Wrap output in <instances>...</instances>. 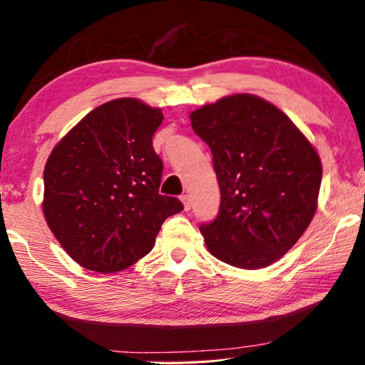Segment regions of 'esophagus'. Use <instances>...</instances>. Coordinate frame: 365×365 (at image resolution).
<instances>
[{
    "mask_svg": "<svg viewBox=\"0 0 365 365\" xmlns=\"http://www.w3.org/2000/svg\"><path fill=\"white\" fill-rule=\"evenodd\" d=\"M180 201H182V205H183V209H185V211H190V207H191V200H190V196H188V195H183V196H180Z\"/></svg>",
    "mask_w": 365,
    "mask_h": 365,
    "instance_id": "obj_1",
    "label": "esophagus"
}]
</instances>
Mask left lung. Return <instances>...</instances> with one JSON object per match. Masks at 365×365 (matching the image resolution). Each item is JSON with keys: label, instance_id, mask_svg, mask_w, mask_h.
I'll list each match as a JSON object with an SVG mask.
<instances>
[{"label": "left lung", "instance_id": "left-lung-1", "mask_svg": "<svg viewBox=\"0 0 365 365\" xmlns=\"http://www.w3.org/2000/svg\"><path fill=\"white\" fill-rule=\"evenodd\" d=\"M191 127L212 151L217 219L200 230L207 251L238 269H262L293 248L319 205L322 163L275 104L235 93L195 109Z\"/></svg>", "mask_w": 365, "mask_h": 365}]
</instances>
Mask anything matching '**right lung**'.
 I'll return each mask as SVG.
<instances>
[{
	"mask_svg": "<svg viewBox=\"0 0 365 365\" xmlns=\"http://www.w3.org/2000/svg\"><path fill=\"white\" fill-rule=\"evenodd\" d=\"M160 108L117 98L90 110L46 160L41 209L64 251L83 269L114 274L153 250L163 222L180 212L159 195L163 160L153 135Z\"/></svg>",
	"mask_w": 365,
	"mask_h": 365,
	"instance_id": "right-lung-1",
	"label": "right lung"
}]
</instances>
